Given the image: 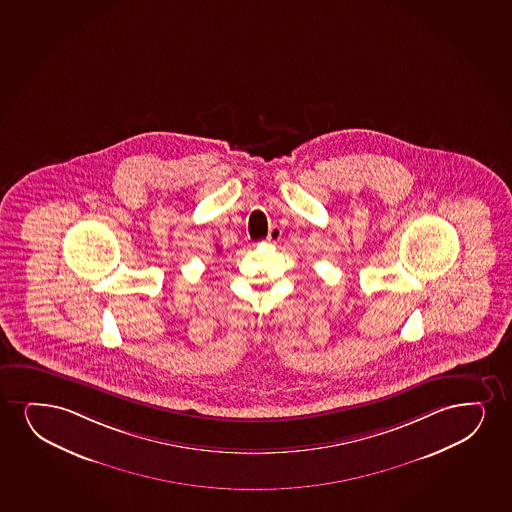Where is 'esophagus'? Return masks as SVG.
Returning <instances> with one entry per match:
<instances>
[{
  "instance_id": "1",
  "label": "esophagus",
  "mask_w": 512,
  "mask_h": 512,
  "mask_svg": "<svg viewBox=\"0 0 512 512\" xmlns=\"http://www.w3.org/2000/svg\"><path fill=\"white\" fill-rule=\"evenodd\" d=\"M280 237H282V230L279 227L270 228V232H268V237H266V242L268 244H277L279 242Z\"/></svg>"
}]
</instances>
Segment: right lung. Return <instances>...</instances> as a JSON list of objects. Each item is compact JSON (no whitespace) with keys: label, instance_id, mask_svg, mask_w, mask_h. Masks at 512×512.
Segmentation results:
<instances>
[{"label":"right lung","instance_id":"obj_1","mask_svg":"<svg viewBox=\"0 0 512 512\" xmlns=\"http://www.w3.org/2000/svg\"><path fill=\"white\" fill-rule=\"evenodd\" d=\"M218 251H220V247H218Z\"/></svg>","mask_w":512,"mask_h":512}]
</instances>
